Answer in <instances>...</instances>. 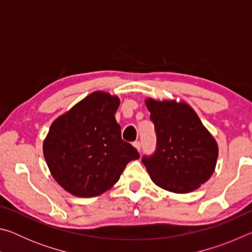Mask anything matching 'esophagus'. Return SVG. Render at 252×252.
Wrapping results in <instances>:
<instances>
[{
	"label": "esophagus",
	"mask_w": 252,
	"mask_h": 252,
	"mask_svg": "<svg viewBox=\"0 0 252 252\" xmlns=\"http://www.w3.org/2000/svg\"><path fill=\"white\" fill-rule=\"evenodd\" d=\"M133 147L136 149V150H138L139 152L141 151V143H140L139 141H135V142H133Z\"/></svg>",
	"instance_id": "obj_1"
}]
</instances>
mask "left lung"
Listing matches in <instances>:
<instances>
[{
  "instance_id": "1",
  "label": "left lung",
  "mask_w": 252,
  "mask_h": 252,
  "mask_svg": "<svg viewBox=\"0 0 252 252\" xmlns=\"http://www.w3.org/2000/svg\"><path fill=\"white\" fill-rule=\"evenodd\" d=\"M144 102L157 132L155 155L142 158L151 180L170 192H192L215 172L218 143L186 102Z\"/></svg>"
}]
</instances>
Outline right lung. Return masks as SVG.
<instances>
[{
  "label": "right lung",
  "mask_w": 252,
  "mask_h": 252,
  "mask_svg": "<svg viewBox=\"0 0 252 252\" xmlns=\"http://www.w3.org/2000/svg\"><path fill=\"white\" fill-rule=\"evenodd\" d=\"M120 99L95 91L58 117L43 141V155L54 180L80 198L100 195L118 182L139 153L121 139L116 120Z\"/></svg>",
  "instance_id": "obj_1"
}]
</instances>
